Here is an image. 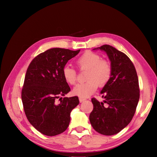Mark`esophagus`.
Wrapping results in <instances>:
<instances>
[{
    "label": "esophagus",
    "instance_id": "1",
    "mask_svg": "<svg viewBox=\"0 0 157 157\" xmlns=\"http://www.w3.org/2000/svg\"><path fill=\"white\" fill-rule=\"evenodd\" d=\"M79 102H84L85 99H84V98H79Z\"/></svg>",
    "mask_w": 157,
    "mask_h": 157
}]
</instances>
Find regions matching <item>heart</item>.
<instances>
[{
	"label": "heart",
	"mask_w": 157,
	"mask_h": 157,
	"mask_svg": "<svg viewBox=\"0 0 157 157\" xmlns=\"http://www.w3.org/2000/svg\"><path fill=\"white\" fill-rule=\"evenodd\" d=\"M76 65L80 71L87 70L84 83L77 84L73 94L79 98H87L96 91L98 85L103 86L109 81L112 74V65L109 60L102 59L98 53L86 51L76 60ZM63 79L68 84L74 85L78 79L75 68L65 66L62 69Z\"/></svg>",
	"instance_id": "b5f03b06"
}]
</instances>
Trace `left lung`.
<instances>
[{
	"label": "left lung",
	"instance_id": "8db88e82",
	"mask_svg": "<svg viewBox=\"0 0 157 157\" xmlns=\"http://www.w3.org/2000/svg\"><path fill=\"white\" fill-rule=\"evenodd\" d=\"M98 48L107 52L112 74L101 91L104 102L91 99L94 109L89 121L97 132L111 136L124 129L134 116L140 97L139 79L134 63L124 53L109 45Z\"/></svg>",
	"mask_w": 157,
	"mask_h": 157
}]
</instances>
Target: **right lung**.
I'll list each match as a JSON object with an SVG mask.
<instances>
[{"mask_svg":"<svg viewBox=\"0 0 157 157\" xmlns=\"http://www.w3.org/2000/svg\"><path fill=\"white\" fill-rule=\"evenodd\" d=\"M79 51L51 48L37 55L28 66L21 91L23 109L32 125L46 136L64 132L70 123L71 111L79 104L78 96L63 99L60 96L71 91L62 69Z\"/></svg>","mask_w":157,"mask_h":157,"instance_id":"1","label":"right lung"}]
</instances>
